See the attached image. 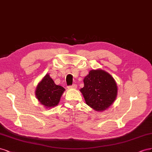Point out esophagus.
Returning a JSON list of instances; mask_svg holds the SVG:
<instances>
[{
	"instance_id": "1",
	"label": "esophagus",
	"mask_w": 152,
	"mask_h": 152,
	"mask_svg": "<svg viewBox=\"0 0 152 152\" xmlns=\"http://www.w3.org/2000/svg\"><path fill=\"white\" fill-rule=\"evenodd\" d=\"M76 88H77V85H76V84H73L72 86H68L69 89H76Z\"/></svg>"
}]
</instances>
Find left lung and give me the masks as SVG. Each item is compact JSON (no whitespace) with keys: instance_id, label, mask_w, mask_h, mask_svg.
Segmentation results:
<instances>
[{"instance_id":"1","label":"left lung","mask_w":152,"mask_h":152,"mask_svg":"<svg viewBox=\"0 0 152 152\" xmlns=\"http://www.w3.org/2000/svg\"><path fill=\"white\" fill-rule=\"evenodd\" d=\"M80 89L86 104L95 111L101 112L113 103L118 94V86L113 77L101 69L90 71Z\"/></svg>"}]
</instances>
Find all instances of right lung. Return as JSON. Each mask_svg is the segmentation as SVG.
Masks as SVG:
<instances>
[{
    "mask_svg": "<svg viewBox=\"0 0 152 152\" xmlns=\"http://www.w3.org/2000/svg\"><path fill=\"white\" fill-rule=\"evenodd\" d=\"M65 88L55 83L49 74H47L38 83L36 89V96L45 108H52L58 104Z\"/></svg>",
    "mask_w": 152,
    "mask_h": 152,
    "instance_id": "obj_1",
    "label": "right lung"
}]
</instances>
